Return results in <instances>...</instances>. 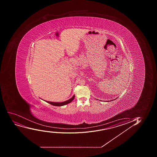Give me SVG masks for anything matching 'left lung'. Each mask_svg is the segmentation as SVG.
<instances>
[{"instance_id": "1", "label": "left lung", "mask_w": 157, "mask_h": 157, "mask_svg": "<svg viewBox=\"0 0 157 157\" xmlns=\"http://www.w3.org/2000/svg\"><path fill=\"white\" fill-rule=\"evenodd\" d=\"M117 98H116V99H115L112 100H110V101H113V100H115ZM107 102H109V101H107Z\"/></svg>"}]
</instances>
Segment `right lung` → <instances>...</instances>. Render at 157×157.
Masks as SVG:
<instances>
[{
  "instance_id": "1",
  "label": "right lung",
  "mask_w": 157,
  "mask_h": 157,
  "mask_svg": "<svg viewBox=\"0 0 157 157\" xmlns=\"http://www.w3.org/2000/svg\"><path fill=\"white\" fill-rule=\"evenodd\" d=\"M74 98L75 95H74L70 99L67 100V101H64V102H52V101H45V100H44V101H45V102H47L48 103H50V104H51L52 105L56 106H62L65 105H67V104L71 102V101H73V100L74 99Z\"/></svg>"
}]
</instances>
